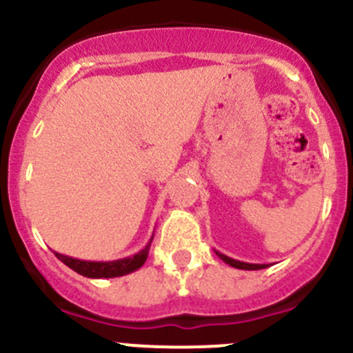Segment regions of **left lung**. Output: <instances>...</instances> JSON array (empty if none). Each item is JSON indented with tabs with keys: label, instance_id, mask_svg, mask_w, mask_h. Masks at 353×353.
I'll return each mask as SVG.
<instances>
[{
	"label": "left lung",
	"instance_id": "left-lung-1",
	"mask_svg": "<svg viewBox=\"0 0 353 353\" xmlns=\"http://www.w3.org/2000/svg\"><path fill=\"white\" fill-rule=\"evenodd\" d=\"M216 254L219 256V258L223 259V261L226 263V265L233 266V268H239V270H261V268H266L268 265H254V263H243V261H236V259H232L228 258V256L221 254V252H217Z\"/></svg>",
	"mask_w": 353,
	"mask_h": 353
}]
</instances>
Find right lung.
Wrapping results in <instances>:
<instances>
[{"label": "right lung", "instance_id": "right-lung-1", "mask_svg": "<svg viewBox=\"0 0 353 353\" xmlns=\"http://www.w3.org/2000/svg\"><path fill=\"white\" fill-rule=\"evenodd\" d=\"M151 240H153V236L146 243V247L141 249L137 254L128 256V258L123 259H114V261H85V259L69 258V256L59 254V252H55V256L65 266H69V268L74 270L80 275L88 276V279H114V276H123L136 272V270H139L146 263L148 254H150Z\"/></svg>", "mask_w": 353, "mask_h": 353}]
</instances>
